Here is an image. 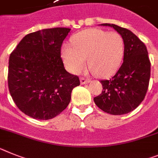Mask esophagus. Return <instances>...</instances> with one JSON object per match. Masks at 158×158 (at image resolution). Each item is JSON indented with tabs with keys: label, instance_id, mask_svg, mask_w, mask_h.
<instances>
[{
	"label": "esophagus",
	"instance_id": "obj_1",
	"mask_svg": "<svg viewBox=\"0 0 158 158\" xmlns=\"http://www.w3.org/2000/svg\"><path fill=\"white\" fill-rule=\"evenodd\" d=\"M80 81H81V85L88 84V83H89L90 82L89 80H87V79H85V78H84V77H81Z\"/></svg>",
	"mask_w": 158,
	"mask_h": 158
}]
</instances>
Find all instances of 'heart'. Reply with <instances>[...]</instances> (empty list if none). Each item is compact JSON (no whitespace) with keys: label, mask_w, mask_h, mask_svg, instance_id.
I'll return each instance as SVG.
<instances>
[{"label":"heart","mask_w":158,"mask_h":158,"mask_svg":"<svg viewBox=\"0 0 158 158\" xmlns=\"http://www.w3.org/2000/svg\"><path fill=\"white\" fill-rule=\"evenodd\" d=\"M63 60L69 70L78 74L89 68L96 76L106 77L119 68L124 55V41L116 32L98 29L81 31L72 37V45L64 44Z\"/></svg>","instance_id":"heart-1"}]
</instances>
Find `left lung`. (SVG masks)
<instances>
[{
	"label": "left lung",
	"mask_w": 158,
	"mask_h": 158,
	"mask_svg": "<svg viewBox=\"0 0 158 158\" xmlns=\"http://www.w3.org/2000/svg\"><path fill=\"white\" fill-rule=\"evenodd\" d=\"M124 41L123 63L114 77L102 80V94L94 98L98 107L112 115H122L135 110L143 101L150 78V61L146 46L130 30L114 24Z\"/></svg>",
	"instance_id": "8db88e82"
}]
</instances>
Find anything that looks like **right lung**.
Returning a JSON list of instances; mask_svg holds the SVG:
<instances>
[{
	"instance_id": "obj_1",
	"label": "right lung",
	"mask_w": 158,
	"mask_h": 158,
	"mask_svg": "<svg viewBox=\"0 0 158 158\" xmlns=\"http://www.w3.org/2000/svg\"><path fill=\"white\" fill-rule=\"evenodd\" d=\"M70 30L53 28L27 34L10 54L9 93L19 110L30 118H55L65 110L73 89L80 85L60 58L61 44Z\"/></svg>"
}]
</instances>
